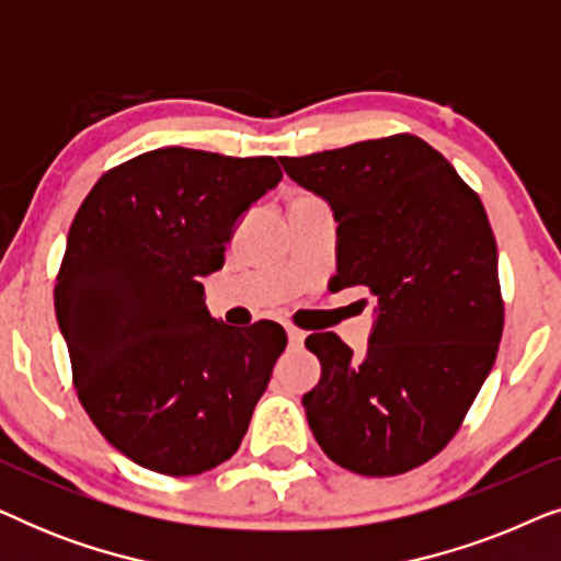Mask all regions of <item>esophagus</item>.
I'll use <instances>...</instances> for the list:
<instances>
[{
    "label": "esophagus",
    "instance_id": "1",
    "mask_svg": "<svg viewBox=\"0 0 561 561\" xmlns=\"http://www.w3.org/2000/svg\"><path fill=\"white\" fill-rule=\"evenodd\" d=\"M288 332V342H290V347H304V340H306V334L301 332V329H294V327H288L286 329Z\"/></svg>",
    "mask_w": 561,
    "mask_h": 561
}]
</instances>
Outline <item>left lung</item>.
Returning <instances> with one entry per match:
<instances>
[{"mask_svg": "<svg viewBox=\"0 0 561 561\" xmlns=\"http://www.w3.org/2000/svg\"><path fill=\"white\" fill-rule=\"evenodd\" d=\"M336 221V286L378 296L363 357L306 336L321 378L301 403L324 455L388 478L424 465L462 424L503 334L497 248L478 194L413 135L280 158Z\"/></svg>", "mask_w": 561, "mask_h": 561, "instance_id": "obj_1", "label": "left lung"}]
</instances>
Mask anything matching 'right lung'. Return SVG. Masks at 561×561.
I'll return each instance as SVG.
<instances>
[{
  "mask_svg": "<svg viewBox=\"0 0 561 561\" xmlns=\"http://www.w3.org/2000/svg\"><path fill=\"white\" fill-rule=\"evenodd\" d=\"M283 179L273 158L160 148L104 173L68 232L56 317L79 401L114 449L188 478L229 459L288 336L227 327L202 278Z\"/></svg>",
  "mask_w": 561,
  "mask_h": 561,
  "instance_id": "obj_1",
  "label": "right lung"
}]
</instances>
